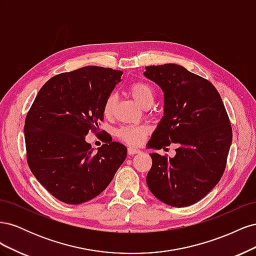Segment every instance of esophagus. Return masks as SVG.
Returning <instances> with one entry per match:
<instances>
[{"label":"esophagus","mask_w":256,"mask_h":256,"mask_svg":"<svg viewBox=\"0 0 256 256\" xmlns=\"http://www.w3.org/2000/svg\"><path fill=\"white\" fill-rule=\"evenodd\" d=\"M138 152H140V150L136 148V147H128V154H130V156H132V154H138Z\"/></svg>","instance_id":"34e87169"}]
</instances>
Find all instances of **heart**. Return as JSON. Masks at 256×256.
Segmentation results:
<instances>
[{"instance_id":"1","label":"heart","mask_w":256,"mask_h":256,"mask_svg":"<svg viewBox=\"0 0 256 256\" xmlns=\"http://www.w3.org/2000/svg\"><path fill=\"white\" fill-rule=\"evenodd\" d=\"M129 92L132 98L136 100L138 104L141 106H146L154 102V90L150 84L146 82H134L130 84ZM116 102L115 94H110L106 97L104 104V113L106 116H110L112 114L113 108ZM150 128L147 126H125L118 131V136L122 140L131 145H136L142 141V138L148 134Z\"/></svg>"}]
</instances>
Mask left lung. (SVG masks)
I'll return each mask as SVG.
<instances>
[{"instance_id":"8db88e82","label":"left lung","mask_w":256,"mask_h":256,"mask_svg":"<svg viewBox=\"0 0 256 256\" xmlns=\"http://www.w3.org/2000/svg\"><path fill=\"white\" fill-rule=\"evenodd\" d=\"M144 76L164 96V118L147 148L177 145L173 158L150 154L147 186L161 202L190 206L216 187L226 170L233 138L226 106L210 82L180 65L147 66Z\"/></svg>"}]
</instances>
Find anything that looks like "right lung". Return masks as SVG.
Here are the masks:
<instances>
[{"instance_id": "add662e5", "label": "right lung", "mask_w": 256, "mask_h": 256, "mask_svg": "<svg viewBox=\"0 0 256 256\" xmlns=\"http://www.w3.org/2000/svg\"><path fill=\"white\" fill-rule=\"evenodd\" d=\"M122 72L86 66L54 76L38 92L26 115L24 136L30 171L66 204L96 198L127 157L120 142L104 141L94 152L85 136L98 132L106 97Z\"/></svg>"}]
</instances>
